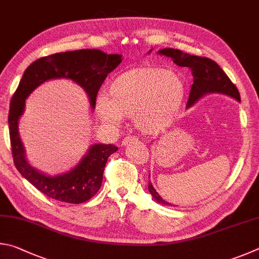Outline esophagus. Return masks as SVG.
<instances>
[{
    "label": "esophagus",
    "mask_w": 259,
    "mask_h": 259,
    "mask_svg": "<svg viewBox=\"0 0 259 259\" xmlns=\"http://www.w3.org/2000/svg\"><path fill=\"white\" fill-rule=\"evenodd\" d=\"M135 141H138V138H135V137H126L124 140H122V146H128L130 143H133Z\"/></svg>",
    "instance_id": "obj_1"
}]
</instances>
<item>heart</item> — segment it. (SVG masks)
Masks as SVG:
<instances>
[{
    "mask_svg": "<svg viewBox=\"0 0 259 259\" xmlns=\"http://www.w3.org/2000/svg\"><path fill=\"white\" fill-rule=\"evenodd\" d=\"M187 86L179 74L161 67H140L118 75L101 95L97 112L107 124L118 125L132 118L142 133L167 128L180 112Z\"/></svg>",
    "mask_w": 259,
    "mask_h": 259,
    "instance_id": "heart-1",
    "label": "heart"
}]
</instances>
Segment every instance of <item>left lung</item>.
I'll return each instance as SVG.
<instances>
[{"label":"left lung","mask_w":259,"mask_h":259,"mask_svg":"<svg viewBox=\"0 0 259 259\" xmlns=\"http://www.w3.org/2000/svg\"><path fill=\"white\" fill-rule=\"evenodd\" d=\"M150 52L151 50L149 53ZM158 54L170 58L173 62L180 67H188L191 69L193 84L191 86V91H190L187 108L192 107L194 103L205 97V95L212 93L224 94L235 99L239 102L241 101L238 89L235 88V85L230 80L228 75L222 70V68L215 61L208 58L191 56V54L184 53L181 50L176 49H162L158 51ZM149 178H150V175H149ZM148 187L149 192L157 202L162 203V205L173 206L171 203L165 201L158 194L156 189L153 188L151 181H149Z\"/></svg>","instance_id":"obj_1"}]
</instances>
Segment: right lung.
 <instances>
[{
	"label": "right lung",
	"instance_id": "obj_1",
	"mask_svg": "<svg viewBox=\"0 0 259 259\" xmlns=\"http://www.w3.org/2000/svg\"><path fill=\"white\" fill-rule=\"evenodd\" d=\"M121 57V54H108L98 49L77 50L40 58L25 70L9 110L13 162L19 173L49 198L68 203L88 201L101 188L104 166L109 156L118 148L113 144H92L78 164L67 173L49 175L36 169L27 160L19 135V119L25 111L26 99L45 81L65 78L85 91L91 108L94 109L100 88L109 72L122 61Z\"/></svg>",
	"mask_w": 259,
	"mask_h": 259
}]
</instances>
